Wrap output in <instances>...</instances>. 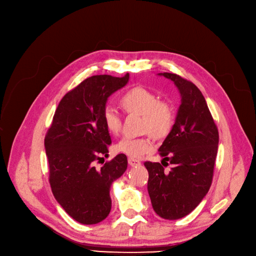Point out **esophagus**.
Returning a JSON list of instances; mask_svg holds the SVG:
<instances>
[{
	"label": "esophagus",
	"instance_id": "34e87169",
	"mask_svg": "<svg viewBox=\"0 0 256 256\" xmlns=\"http://www.w3.org/2000/svg\"><path fill=\"white\" fill-rule=\"evenodd\" d=\"M128 164H130V166H132V167L140 166V165H141L140 160H136V158H128Z\"/></svg>",
	"mask_w": 256,
	"mask_h": 256
}]
</instances>
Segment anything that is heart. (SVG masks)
I'll return each instance as SVG.
<instances>
[{
    "mask_svg": "<svg viewBox=\"0 0 256 256\" xmlns=\"http://www.w3.org/2000/svg\"><path fill=\"white\" fill-rule=\"evenodd\" d=\"M120 104L126 113L142 115V130L150 132L152 137L162 139L171 132L174 124L173 106L166 100H160L156 94L150 89L135 87L128 90L121 96ZM102 121L111 134L117 135L121 130L122 119L114 106H104ZM115 148L118 152L139 158L150 152L154 144L148 136L140 138L126 136L116 144Z\"/></svg>",
    "mask_w": 256,
    "mask_h": 256,
    "instance_id": "heart-1",
    "label": "heart"
}]
</instances>
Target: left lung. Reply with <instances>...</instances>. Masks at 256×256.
<instances>
[{
    "label": "left lung",
    "mask_w": 256,
    "mask_h": 256,
    "mask_svg": "<svg viewBox=\"0 0 256 256\" xmlns=\"http://www.w3.org/2000/svg\"><path fill=\"white\" fill-rule=\"evenodd\" d=\"M158 76L172 80L182 100L176 122L158 148L162 164L144 163L150 174L147 190L156 214L178 220L196 208L210 190L219 132L204 96L192 82L176 74ZM167 162L174 165L168 172Z\"/></svg>",
    "instance_id": "left-lung-1"
}]
</instances>
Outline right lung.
Here are the masks:
<instances>
[{
  "label": "right lung",
  "instance_id": "1",
  "mask_svg": "<svg viewBox=\"0 0 256 256\" xmlns=\"http://www.w3.org/2000/svg\"><path fill=\"white\" fill-rule=\"evenodd\" d=\"M130 78L93 76L67 92L59 102L44 138L50 184L58 204L78 223L91 225L110 214V188L128 168V158L117 154L100 169L111 137L102 121L108 98Z\"/></svg>",
  "mask_w": 256,
  "mask_h": 256
}]
</instances>
